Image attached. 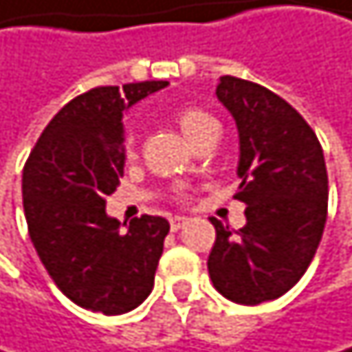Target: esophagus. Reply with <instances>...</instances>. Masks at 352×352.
Listing matches in <instances>:
<instances>
[{
  "mask_svg": "<svg viewBox=\"0 0 352 352\" xmlns=\"http://www.w3.org/2000/svg\"><path fill=\"white\" fill-rule=\"evenodd\" d=\"M186 223H188L186 217H173V219H170V230H173V232H179Z\"/></svg>",
  "mask_w": 352,
  "mask_h": 352,
  "instance_id": "34e87169",
  "label": "esophagus"
}]
</instances>
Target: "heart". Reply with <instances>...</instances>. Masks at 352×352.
Listing matches in <instances>:
<instances>
[{
    "instance_id": "b5f03b06",
    "label": "heart",
    "mask_w": 352,
    "mask_h": 352,
    "mask_svg": "<svg viewBox=\"0 0 352 352\" xmlns=\"http://www.w3.org/2000/svg\"><path fill=\"white\" fill-rule=\"evenodd\" d=\"M175 120H177L186 138L192 142L200 140L210 129H219V122L214 120V116H210L208 112H204L200 108H182V110H177V114H175ZM124 152H127V156H133V140L127 142Z\"/></svg>"
}]
</instances>
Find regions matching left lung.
<instances>
[{
  "label": "left lung",
  "mask_w": 352,
  "mask_h": 352,
  "mask_svg": "<svg viewBox=\"0 0 352 352\" xmlns=\"http://www.w3.org/2000/svg\"><path fill=\"white\" fill-rule=\"evenodd\" d=\"M217 98L240 133V188L246 225L210 219L212 286L234 302L258 305L284 296L311 265L328 219V170L309 122L278 94L238 77H221Z\"/></svg>",
  "instance_id": "left-lung-1"
}]
</instances>
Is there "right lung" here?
Listing matches in <instances>:
<instances>
[{
  "mask_svg": "<svg viewBox=\"0 0 352 352\" xmlns=\"http://www.w3.org/2000/svg\"><path fill=\"white\" fill-rule=\"evenodd\" d=\"M166 85L142 81L77 96L50 120L24 162L31 242L54 284L83 309L120 315L154 288L168 221L142 214L120 232V221L106 214V198L124 168V110Z\"/></svg>",
  "mask_w": 352,
  "mask_h": 352,
  "instance_id": "obj_1",
  "label": "right lung"
}]
</instances>
